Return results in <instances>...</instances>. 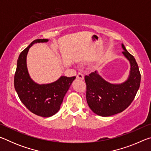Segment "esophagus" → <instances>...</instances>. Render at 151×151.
<instances>
[{
    "mask_svg": "<svg viewBox=\"0 0 151 151\" xmlns=\"http://www.w3.org/2000/svg\"><path fill=\"white\" fill-rule=\"evenodd\" d=\"M76 78L78 79H80V80H84V75L81 73H78L77 75H76Z\"/></svg>",
    "mask_w": 151,
    "mask_h": 151,
    "instance_id": "34e87169",
    "label": "esophagus"
}]
</instances>
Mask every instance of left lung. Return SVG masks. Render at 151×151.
<instances>
[{"label": "left lung", "instance_id": "left-lung-1", "mask_svg": "<svg viewBox=\"0 0 151 151\" xmlns=\"http://www.w3.org/2000/svg\"><path fill=\"white\" fill-rule=\"evenodd\" d=\"M122 53L131 63L130 75L127 81L119 85L104 81L96 71L85 76L86 101L94 113L102 116L114 115L124 111L134 99L140 87V73L133 56L122 44Z\"/></svg>", "mask_w": 151, "mask_h": 151}]
</instances>
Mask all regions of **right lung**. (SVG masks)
<instances>
[{"mask_svg":"<svg viewBox=\"0 0 151 151\" xmlns=\"http://www.w3.org/2000/svg\"><path fill=\"white\" fill-rule=\"evenodd\" d=\"M47 41V39L35 40L22 51L17 60L14 79V88L20 101L30 112L42 117L51 116L59 111L64 96L76 78L61 76L47 85H38L30 78L27 67L28 51L35 43Z\"/></svg>","mask_w":151,"mask_h":151,"instance_id":"add662e5","label":"right lung"}]
</instances>
